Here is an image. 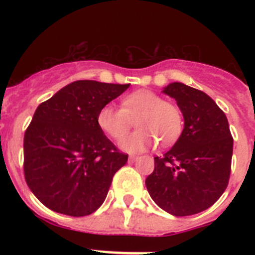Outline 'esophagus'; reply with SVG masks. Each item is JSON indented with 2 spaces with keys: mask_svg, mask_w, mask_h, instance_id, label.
Segmentation results:
<instances>
[{
  "mask_svg": "<svg viewBox=\"0 0 255 255\" xmlns=\"http://www.w3.org/2000/svg\"><path fill=\"white\" fill-rule=\"evenodd\" d=\"M137 159H138L137 155H129V159H128V161H129V163H134Z\"/></svg>",
  "mask_w": 255,
  "mask_h": 255,
  "instance_id": "obj_1",
  "label": "esophagus"
}]
</instances>
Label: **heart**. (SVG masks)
I'll list each match as a JSON object with an SVG mask.
<instances>
[{"instance_id":"b5f03b06","label":"heart","mask_w":255,"mask_h":255,"mask_svg":"<svg viewBox=\"0 0 255 255\" xmlns=\"http://www.w3.org/2000/svg\"><path fill=\"white\" fill-rule=\"evenodd\" d=\"M134 119L138 128L120 142V148L128 153L145 150L156 140L160 145H170L176 142L184 127L179 107L148 90H138L123 97L121 109L109 104L97 113L99 127L113 139L122 138Z\"/></svg>"}]
</instances>
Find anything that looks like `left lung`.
Instances as JSON below:
<instances>
[{
  "label": "left lung",
  "instance_id": "obj_1",
  "mask_svg": "<svg viewBox=\"0 0 255 255\" xmlns=\"http://www.w3.org/2000/svg\"><path fill=\"white\" fill-rule=\"evenodd\" d=\"M163 92L175 99L184 129L170 150L154 158V171L145 186L164 211L191 216L212 206L225 192L233 138L225 112L204 91L171 82Z\"/></svg>",
  "mask_w": 255,
  "mask_h": 255
}]
</instances>
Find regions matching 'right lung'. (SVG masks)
<instances>
[{
    "mask_svg": "<svg viewBox=\"0 0 255 255\" xmlns=\"http://www.w3.org/2000/svg\"><path fill=\"white\" fill-rule=\"evenodd\" d=\"M79 80L40 104L24 133V177L44 206L63 215H91L127 163L97 125V113L129 87Z\"/></svg>",
    "mask_w": 255,
    "mask_h": 255,
    "instance_id": "add662e5",
    "label": "right lung"
}]
</instances>
